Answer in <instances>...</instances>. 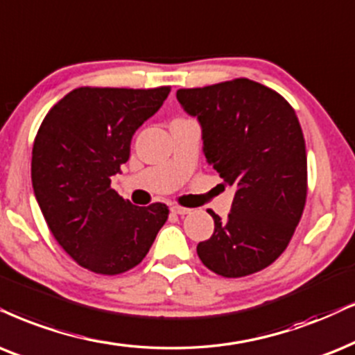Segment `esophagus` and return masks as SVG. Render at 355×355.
<instances>
[{"label": "esophagus", "instance_id": "esophagus-1", "mask_svg": "<svg viewBox=\"0 0 355 355\" xmlns=\"http://www.w3.org/2000/svg\"><path fill=\"white\" fill-rule=\"evenodd\" d=\"M190 211H191V209L183 208V206H177V205L172 206V213L180 214V216H185V214H190Z\"/></svg>", "mask_w": 355, "mask_h": 355}]
</instances>
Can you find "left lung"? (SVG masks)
Returning a JSON list of instances; mask_svg holds the SVG:
<instances>
[{"mask_svg": "<svg viewBox=\"0 0 355 355\" xmlns=\"http://www.w3.org/2000/svg\"><path fill=\"white\" fill-rule=\"evenodd\" d=\"M177 100L198 119L208 164L236 188L227 219L209 211L214 232L196 245L198 257L227 278L262 270L286 249L306 201V147L295 110L248 78L182 88Z\"/></svg>", "mask_w": 355, "mask_h": 355, "instance_id": "obj_1", "label": "left lung"}]
</instances>
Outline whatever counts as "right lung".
I'll return each mask as SVG.
<instances>
[{
  "label": "right lung",
  "instance_id": "add662e5",
  "mask_svg": "<svg viewBox=\"0 0 355 355\" xmlns=\"http://www.w3.org/2000/svg\"><path fill=\"white\" fill-rule=\"evenodd\" d=\"M168 93L82 87L40 124L31 164L35 200L62 249L88 270L118 275L136 267L167 221V206H134L111 188V177Z\"/></svg>",
  "mask_w": 355,
  "mask_h": 355
}]
</instances>
